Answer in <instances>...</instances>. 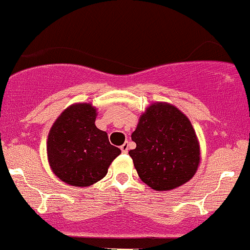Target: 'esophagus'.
<instances>
[{"label": "esophagus", "mask_w": 250, "mask_h": 250, "mask_svg": "<svg viewBox=\"0 0 250 250\" xmlns=\"http://www.w3.org/2000/svg\"><path fill=\"white\" fill-rule=\"evenodd\" d=\"M128 149H129V143L128 142H125L123 145L121 146V150L123 154H127L128 153Z\"/></svg>", "instance_id": "obj_1"}]
</instances>
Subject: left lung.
I'll use <instances>...</instances> for the list:
<instances>
[{
  "mask_svg": "<svg viewBox=\"0 0 250 250\" xmlns=\"http://www.w3.org/2000/svg\"><path fill=\"white\" fill-rule=\"evenodd\" d=\"M136 148L129 151L135 169L155 190L185 185L200 165V145L190 121L166 102L149 105L131 134Z\"/></svg>",
  "mask_w": 250,
  "mask_h": 250,
  "instance_id": "obj_1",
  "label": "left lung"
}]
</instances>
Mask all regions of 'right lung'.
Listing matches in <instances>:
<instances>
[{"label":"right lung","instance_id":"obj_1","mask_svg":"<svg viewBox=\"0 0 250 250\" xmlns=\"http://www.w3.org/2000/svg\"><path fill=\"white\" fill-rule=\"evenodd\" d=\"M96 115L90 103L71 104L57 117L48 135L51 170L74 187H88L103 179L121 154L110 145L107 133L95 125Z\"/></svg>","mask_w":250,"mask_h":250}]
</instances>
